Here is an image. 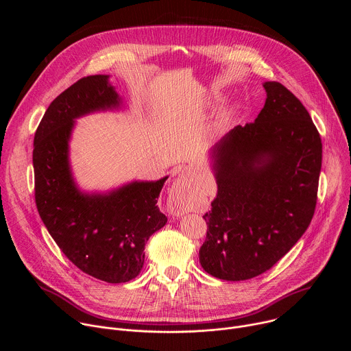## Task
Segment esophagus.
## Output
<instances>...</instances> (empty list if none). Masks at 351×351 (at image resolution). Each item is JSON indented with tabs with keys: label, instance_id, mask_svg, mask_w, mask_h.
Wrapping results in <instances>:
<instances>
[{
	"label": "esophagus",
	"instance_id": "34e87169",
	"mask_svg": "<svg viewBox=\"0 0 351 351\" xmlns=\"http://www.w3.org/2000/svg\"><path fill=\"white\" fill-rule=\"evenodd\" d=\"M168 211L172 215H182L189 211V203H187V191L183 189V186H173L171 190L169 198H168Z\"/></svg>",
	"mask_w": 351,
	"mask_h": 351
}]
</instances>
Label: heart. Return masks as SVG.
Returning a JSON list of instances; mask_svg holds the SVG:
<instances>
[{
	"label": "heart",
	"mask_w": 351,
	"mask_h": 351,
	"mask_svg": "<svg viewBox=\"0 0 351 351\" xmlns=\"http://www.w3.org/2000/svg\"><path fill=\"white\" fill-rule=\"evenodd\" d=\"M230 112L232 111H223L222 114H221V117H219V126H223L226 122H228V119H229V117H230Z\"/></svg>",
	"instance_id": "1"
}]
</instances>
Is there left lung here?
Here are the masks:
<instances>
[{
  "instance_id": "1",
  "label": "left lung",
  "mask_w": 351,
  "mask_h": 351,
  "mask_svg": "<svg viewBox=\"0 0 351 351\" xmlns=\"http://www.w3.org/2000/svg\"><path fill=\"white\" fill-rule=\"evenodd\" d=\"M265 106L214 148L218 194L204 214L206 272L223 280L271 269L307 230L317 206L321 136L300 99L265 82Z\"/></svg>"
}]
</instances>
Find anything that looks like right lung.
Here are the masks:
<instances>
[{"label": "right lung", "mask_w": 351, "mask_h": 351, "mask_svg": "<svg viewBox=\"0 0 351 351\" xmlns=\"http://www.w3.org/2000/svg\"><path fill=\"white\" fill-rule=\"evenodd\" d=\"M119 106L108 76L82 77L47 108L34 134L37 211L66 258L82 272L108 283L134 279L144 245L167 223L158 195L168 178L134 182L106 195L82 194L71 176L68 140L73 119Z\"/></svg>", "instance_id": "add662e5"}]
</instances>
